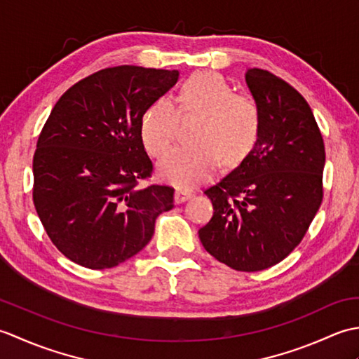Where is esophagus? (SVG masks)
Segmentation results:
<instances>
[{"label":"esophagus","mask_w":359,"mask_h":359,"mask_svg":"<svg viewBox=\"0 0 359 359\" xmlns=\"http://www.w3.org/2000/svg\"><path fill=\"white\" fill-rule=\"evenodd\" d=\"M193 196H194V193L188 191V189H177L174 194V201H175V203H182L188 199H191Z\"/></svg>","instance_id":"esophagus-1"}]
</instances>
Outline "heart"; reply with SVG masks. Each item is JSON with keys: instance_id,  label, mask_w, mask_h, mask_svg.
<instances>
[{"instance_id": "obj_1", "label": "heart", "mask_w": 359, "mask_h": 359, "mask_svg": "<svg viewBox=\"0 0 359 359\" xmlns=\"http://www.w3.org/2000/svg\"><path fill=\"white\" fill-rule=\"evenodd\" d=\"M179 116H201L189 147L174 148L158 166L160 175L177 187H196L212 177L220 165L236 166L245 160L261 137L262 116L257 102L216 72H197L184 81L177 108L165 98L143 112L140 137L152 157L170 149Z\"/></svg>"}]
</instances>
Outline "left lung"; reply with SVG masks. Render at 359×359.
Instances as JSON below:
<instances>
[{
	"mask_svg": "<svg viewBox=\"0 0 359 359\" xmlns=\"http://www.w3.org/2000/svg\"><path fill=\"white\" fill-rule=\"evenodd\" d=\"M261 108V137L241 166L205 189L212 217L203 248L238 271H261L299 245L321 207L325 148L309 103L276 75L248 69Z\"/></svg>",
	"mask_w": 359,
	"mask_h": 359,
	"instance_id": "8db88e82",
	"label": "left lung"
}]
</instances>
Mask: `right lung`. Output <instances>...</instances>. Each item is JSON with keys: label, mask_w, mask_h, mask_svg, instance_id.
Returning a JSON list of instances; mask_svg holds the SVG:
<instances>
[{"label": "right lung", "mask_w": 359, "mask_h": 359, "mask_svg": "<svg viewBox=\"0 0 359 359\" xmlns=\"http://www.w3.org/2000/svg\"><path fill=\"white\" fill-rule=\"evenodd\" d=\"M179 71L116 66L60 97L34 154V205L72 262L104 270L148 245L174 188L144 185L152 162L140 137L143 112L175 85Z\"/></svg>", "instance_id": "1"}]
</instances>
